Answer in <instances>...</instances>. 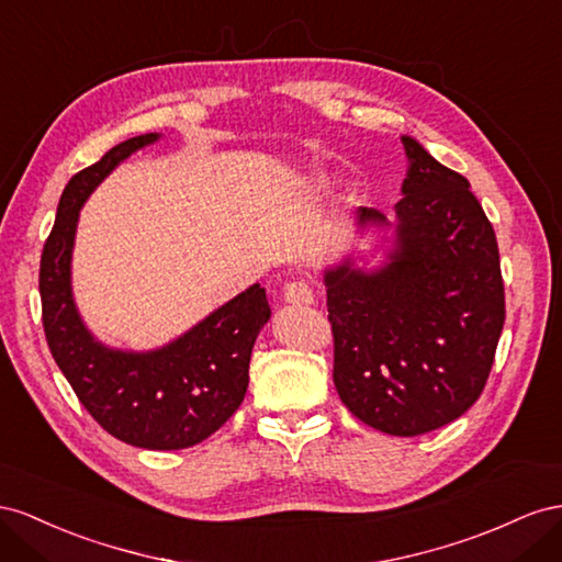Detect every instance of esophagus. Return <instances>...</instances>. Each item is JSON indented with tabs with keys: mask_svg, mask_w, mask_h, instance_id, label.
Masks as SVG:
<instances>
[{
	"mask_svg": "<svg viewBox=\"0 0 562 562\" xmlns=\"http://www.w3.org/2000/svg\"><path fill=\"white\" fill-rule=\"evenodd\" d=\"M284 301L292 303V306L306 308V306H313V303H315V294H313L308 282L296 280V282L284 284Z\"/></svg>",
	"mask_w": 562,
	"mask_h": 562,
	"instance_id": "esophagus-1",
	"label": "esophagus"
}]
</instances>
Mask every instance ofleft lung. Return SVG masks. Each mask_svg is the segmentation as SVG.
Listing matches in <instances>:
<instances>
[{
    "instance_id": "left-lung-1",
    "label": "left lung",
    "mask_w": 562,
    "mask_h": 562,
    "mask_svg": "<svg viewBox=\"0 0 562 562\" xmlns=\"http://www.w3.org/2000/svg\"><path fill=\"white\" fill-rule=\"evenodd\" d=\"M409 171L397 249L374 272L327 270L334 386L367 426L400 438L450 424L483 393L506 319L496 235L461 173L403 136ZM360 223H386L360 210Z\"/></svg>"
}]
</instances>
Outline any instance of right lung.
<instances>
[{
	"instance_id": "right-lung-1",
	"label": "right lung",
	"mask_w": 562,
	"mask_h": 562,
	"mask_svg": "<svg viewBox=\"0 0 562 562\" xmlns=\"http://www.w3.org/2000/svg\"><path fill=\"white\" fill-rule=\"evenodd\" d=\"M153 140L157 134L122 140L63 190L40 261L42 325L56 364L95 424L143 450H183L210 438L243 405L251 348L270 306L263 286L254 284L181 339L140 356L110 350L85 329L70 292L79 206L122 159Z\"/></svg>"
}]
</instances>
